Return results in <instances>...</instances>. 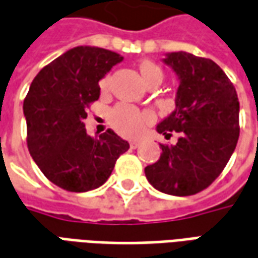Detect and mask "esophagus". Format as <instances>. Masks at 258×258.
Here are the masks:
<instances>
[{
  "instance_id": "esophagus-1",
  "label": "esophagus",
  "mask_w": 258,
  "mask_h": 258,
  "mask_svg": "<svg viewBox=\"0 0 258 258\" xmlns=\"http://www.w3.org/2000/svg\"><path fill=\"white\" fill-rule=\"evenodd\" d=\"M139 146H140V142H139V140H132V142H131V147H132V149H138Z\"/></svg>"
}]
</instances>
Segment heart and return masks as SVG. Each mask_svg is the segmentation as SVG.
I'll return each mask as SVG.
<instances>
[{
    "instance_id": "b5f03b06",
    "label": "heart",
    "mask_w": 258,
    "mask_h": 258,
    "mask_svg": "<svg viewBox=\"0 0 258 258\" xmlns=\"http://www.w3.org/2000/svg\"><path fill=\"white\" fill-rule=\"evenodd\" d=\"M139 72L142 76V80L144 82V85H147L150 82H162L164 74H162V69L157 63L151 61H142L139 63ZM109 83V78L105 76L101 82H100V87L101 90H107ZM109 119L111 123L114 126L115 129L125 136H135L138 135L144 123L149 122V116L143 112H140L138 108H135L132 105H127V104H119L116 105L109 115Z\"/></svg>"
}]
</instances>
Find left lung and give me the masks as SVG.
Instances as JSON below:
<instances>
[{"mask_svg": "<svg viewBox=\"0 0 258 258\" xmlns=\"http://www.w3.org/2000/svg\"><path fill=\"white\" fill-rule=\"evenodd\" d=\"M162 62L178 76L175 111L157 125L175 146L161 144L160 160L144 168L157 190L190 196L220 176L239 139V101L225 72L207 58L190 52H168Z\"/></svg>", "mask_w": 258, "mask_h": 258, "instance_id": "obj_1", "label": "left lung"}]
</instances>
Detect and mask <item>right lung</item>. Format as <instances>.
<instances>
[{
  "label": "right lung",
  "instance_id": "right-lung-1",
  "mask_svg": "<svg viewBox=\"0 0 258 258\" xmlns=\"http://www.w3.org/2000/svg\"><path fill=\"white\" fill-rule=\"evenodd\" d=\"M123 59L114 51L79 45L44 67L23 101L27 147L45 178L68 191L107 182L129 143L108 129L87 135V107L100 97L98 82Z\"/></svg>",
  "mask_w": 258,
  "mask_h": 258
}]
</instances>
